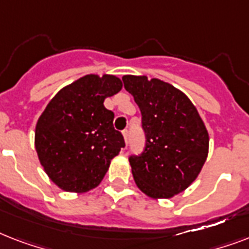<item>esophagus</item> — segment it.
Instances as JSON below:
<instances>
[{
    "instance_id": "1",
    "label": "esophagus",
    "mask_w": 249,
    "mask_h": 249,
    "mask_svg": "<svg viewBox=\"0 0 249 249\" xmlns=\"http://www.w3.org/2000/svg\"><path fill=\"white\" fill-rule=\"evenodd\" d=\"M123 137H124L125 144H126V143H128V140H129V132H128V130H124V132H123Z\"/></svg>"
}]
</instances>
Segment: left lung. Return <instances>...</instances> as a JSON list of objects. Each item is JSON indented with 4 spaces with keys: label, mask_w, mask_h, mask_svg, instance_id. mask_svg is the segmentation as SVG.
Segmentation results:
<instances>
[{
    "label": "left lung",
    "mask_w": 249,
    "mask_h": 249,
    "mask_svg": "<svg viewBox=\"0 0 249 249\" xmlns=\"http://www.w3.org/2000/svg\"><path fill=\"white\" fill-rule=\"evenodd\" d=\"M124 88L142 113L146 147L129 163L137 187L151 199H170L197 178L209 150V134L183 91L159 79L125 75Z\"/></svg>",
    "instance_id": "left-lung-1"
}]
</instances>
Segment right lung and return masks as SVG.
<instances>
[{
  "mask_svg": "<svg viewBox=\"0 0 249 249\" xmlns=\"http://www.w3.org/2000/svg\"><path fill=\"white\" fill-rule=\"evenodd\" d=\"M123 88L113 75H86L64 86L49 102L35 130V147L48 177L59 189L84 194L95 189L111 160L125 146L113 129L106 98Z\"/></svg>",
  "mask_w": 249,
  "mask_h": 249,
  "instance_id": "add662e5",
  "label": "right lung"
}]
</instances>
